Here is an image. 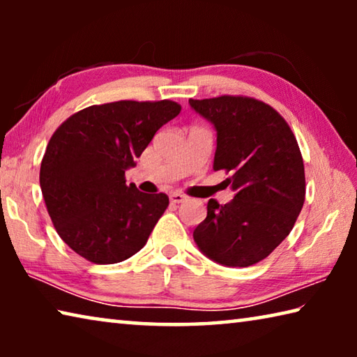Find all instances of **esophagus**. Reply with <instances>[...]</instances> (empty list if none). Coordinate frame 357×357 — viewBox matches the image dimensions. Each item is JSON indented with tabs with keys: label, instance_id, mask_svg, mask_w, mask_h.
<instances>
[{
	"label": "esophagus",
	"instance_id": "1",
	"mask_svg": "<svg viewBox=\"0 0 357 357\" xmlns=\"http://www.w3.org/2000/svg\"><path fill=\"white\" fill-rule=\"evenodd\" d=\"M184 200H185V195H183V193H179V192H174L170 195V202L173 204H179V203H183Z\"/></svg>",
	"mask_w": 357,
	"mask_h": 357
}]
</instances>
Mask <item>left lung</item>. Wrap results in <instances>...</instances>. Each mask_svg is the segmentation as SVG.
Masks as SVG:
<instances>
[{
  "mask_svg": "<svg viewBox=\"0 0 357 357\" xmlns=\"http://www.w3.org/2000/svg\"><path fill=\"white\" fill-rule=\"evenodd\" d=\"M214 124V170L229 174L234 198L208 202V215L193 231L204 255L229 268H247L285 239L305 200L301 149L279 112L245 96L189 99Z\"/></svg>",
  "mask_w": 357,
  "mask_h": 357,
  "instance_id": "obj_1",
  "label": "left lung"
}]
</instances>
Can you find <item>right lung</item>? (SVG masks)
<instances>
[{"mask_svg": "<svg viewBox=\"0 0 357 357\" xmlns=\"http://www.w3.org/2000/svg\"><path fill=\"white\" fill-rule=\"evenodd\" d=\"M179 112L173 100L91 105L52 135L40 164V189L59 238L78 255L113 264L146 244L168 197L128 185L126 170Z\"/></svg>", "mask_w": 357, "mask_h": 357, "instance_id": "obj_1", "label": "right lung"}]
</instances>
